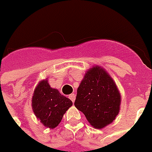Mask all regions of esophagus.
I'll return each instance as SVG.
<instances>
[{
	"label": "esophagus",
	"instance_id": "obj_1",
	"mask_svg": "<svg viewBox=\"0 0 152 152\" xmlns=\"http://www.w3.org/2000/svg\"><path fill=\"white\" fill-rule=\"evenodd\" d=\"M69 98L71 99V100L74 103V101H75V99H76V95L74 94H71L70 96H69Z\"/></svg>",
	"mask_w": 152,
	"mask_h": 152
}]
</instances>
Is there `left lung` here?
<instances>
[{
  "label": "left lung",
  "mask_w": 152,
  "mask_h": 152,
  "mask_svg": "<svg viewBox=\"0 0 152 152\" xmlns=\"http://www.w3.org/2000/svg\"><path fill=\"white\" fill-rule=\"evenodd\" d=\"M120 104V91L105 69L96 65L87 71L77 88L74 104L92 127L101 129L113 122Z\"/></svg>",
  "instance_id": "8db88e82"
}]
</instances>
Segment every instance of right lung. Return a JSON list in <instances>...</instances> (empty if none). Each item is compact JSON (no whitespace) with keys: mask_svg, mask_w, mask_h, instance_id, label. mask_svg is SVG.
Segmentation results:
<instances>
[{"mask_svg":"<svg viewBox=\"0 0 152 152\" xmlns=\"http://www.w3.org/2000/svg\"><path fill=\"white\" fill-rule=\"evenodd\" d=\"M72 102L64 96L57 89L52 88L48 80H43L36 87L32 99L35 115L45 127L55 128Z\"/></svg>","mask_w":152,"mask_h":152,"instance_id":"add662e5","label":"right lung"}]
</instances>
